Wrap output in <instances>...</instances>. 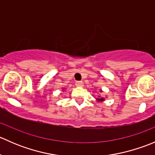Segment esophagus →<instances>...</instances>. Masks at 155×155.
<instances>
[{"instance_id":"esophagus-1","label":"esophagus","mask_w":155,"mask_h":155,"mask_svg":"<svg viewBox=\"0 0 155 155\" xmlns=\"http://www.w3.org/2000/svg\"><path fill=\"white\" fill-rule=\"evenodd\" d=\"M83 84H84V83L82 82V81H77V82H76V86H79V87L83 86Z\"/></svg>"}]
</instances>
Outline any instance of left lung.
Returning <instances> with one entry per match:
<instances>
[{"instance_id":"8db88e82","label":"left lung","mask_w":155,"mask_h":155,"mask_svg":"<svg viewBox=\"0 0 155 155\" xmlns=\"http://www.w3.org/2000/svg\"><path fill=\"white\" fill-rule=\"evenodd\" d=\"M97 101H99V102H102V101H105V99H104V97H101L99 96V98H97Z\"/></svg>"}]
</instances>
